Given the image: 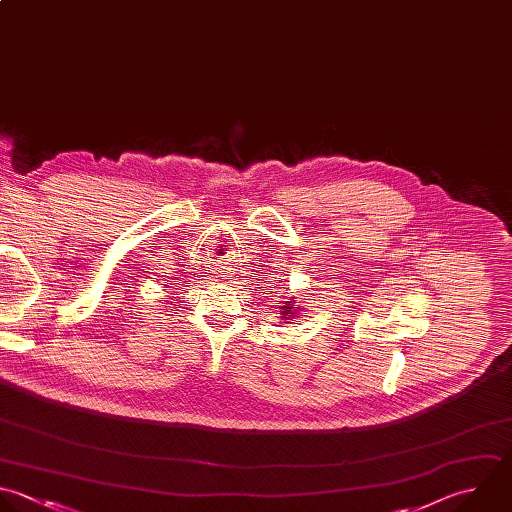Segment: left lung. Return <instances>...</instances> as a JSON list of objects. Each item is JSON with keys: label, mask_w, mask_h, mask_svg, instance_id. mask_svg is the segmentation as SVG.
<instances>
[{"label": "left lung", "mask_w": 512, "mask_h": 512, "mask_svg": "<svg viewBox=\"0 0 512 512\" xmlns=\"http://www.w3.org/2000/svg\"><path fill=\"white\" fill-rule=\"evenodd\" d=\"M296 312H298V304L292 300V302H286V306H282V318H286V320H290L292 316H296Z\"/></svg>", "instance_id": "1"}]
</instances>
